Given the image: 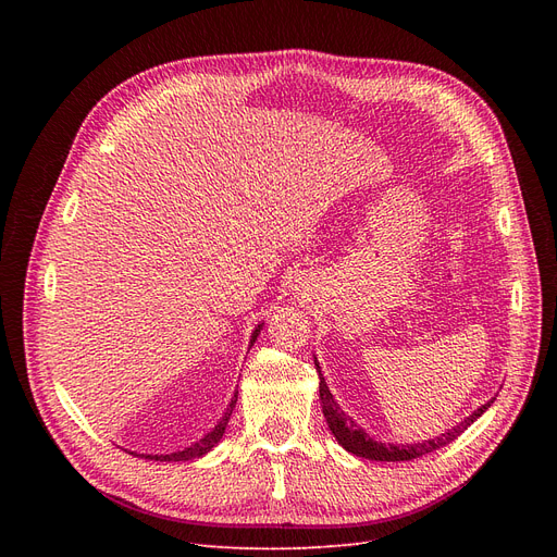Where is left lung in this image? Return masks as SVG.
<instances>
[{
  "label": "left lung",
  "mask_w": 557,
  "mask_h": 557,
  "mask_svg": "<svg viewBox=\"0 0 557 557\" xmlns=\"http://www.w3.org/2000/svg\"><path fill=\"white\" fill-rule=\"evenodd\" d=\"M315 370H318V376H320V386H318V393H320V404H323V413H325V420H327V426L330 431L334 433V437L338 441V445L343 449H347L349 454L355 456H361V458H368V460H388V462H397V460H413V458H420L424 454H431L435 449H441L445 445H449L451 441H456V437L470 426L474 420H479L487 408L492 406V401L483 404L481 408H476V411L465 418L460 424H456L454 429H449L447 433H443L441 437H433V441H424V443H418V445H384V443H376L372 441V437L352 420L349 416H345L341 411V406L334 401L323 374H320V366L315 361Z\"/></svg>",
  "instance_id": "8db88e82"
}]
</instances>
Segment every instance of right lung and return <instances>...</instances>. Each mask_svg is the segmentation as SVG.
<instances>
[{
	"mask_svg": "<svg viewBox=\"0 0 557 557\" xmlns=\"http://www.w3.org/2000/svg\"><path fill=\"white\" fill-rule=\"evenodd\" d=\"M259 330H261V325L252 332V338H250V343H255V338H257V334H259ZM234 404H237V395H234V399L230 401V408L225 411V416L221 418V422L205 435V437H200L198 443H194L191 447H187V449H183V451H175V454H166V456H146V458H151V460H162V462H178V460H194V458H200L202 454H208L219 441H221V435L225 433V426H227V420H230V416H232V408H234Z\"/></svg>",
	"mask_w": 557,
	"mask_h": 557,
	"instance_id": "add662e5",
	"label": "right lung"
}]
</instances>
